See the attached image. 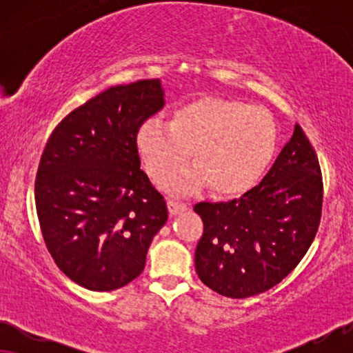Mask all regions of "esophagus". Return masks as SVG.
<instances>
[{"mask_svg":"<svg viewBox=\"0 0 353 353\" xmlns=\"http://www.w3.org/2000/svg\"><path fill=\"white\" fill-rule=\"evenodd\" d=\"M168 212H170V215H178L181 214V212H186L190 209V205L186 204V202H180V201H173L170 199L168 201Z\"/></svg>","mask_w":353,"mask_h":353,"instance_id":"34e87169","label":"esophagus"}]
</instances>
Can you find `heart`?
Listing matches in <instances>:
<instances>
[{
    "label": "heart",
    "mask_w": 353,
    "mask_h": 353,
    "mask_svg": "<svg viewBox=\"0 0 353 353\" xmlns=\"http://www.w3.org/2000/svg\"><path fill=\"white\" fill-rule=\"evenodd\" d=\"M137 149L149 175L162 180L190 159L194 170L167 181L173 191L204 185L221 196L252 190L278 149V127L267 109L207 96L175 109L170 122L148 119L138 127Z\"/></svg>",
    "instance_id": "1"
}]
</instances>
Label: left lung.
<instances>
[{
    "mask_svg": "<svg viewBox=\"0 0 353 353\" xmlns=\"http://www.w3.org/2000/svg\"><path fill=\"white\" fill-rule=\"evenodd\" d=\"M320 163L296 125L259 186L228 202H199L204 233L194 263L201 281L231 299L268 291L301 262L320 226Z\"/></svg>",
    "mask_w": 353,
    "mask_h": 353,
    "instance_id": "8db88e82",
    "label": "left lung"
}]
</instances>
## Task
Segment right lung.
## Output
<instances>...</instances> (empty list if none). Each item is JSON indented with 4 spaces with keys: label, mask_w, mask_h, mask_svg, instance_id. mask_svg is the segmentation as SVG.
Segmentation results:
<instances>
[{
    "label": "right lung",
    "mask_w": 353,
    "mask_h": 353,
    "mask_svg": "<svg viewBox=\"0 0 353 353\" xmlns=\"http://www.w3.org/2000/svg\"><path fill=\"white\" fill-rule=\"evenodd\" d=\"M162 108L159 79L110 86L72 110L41 154L35 204L43 239L61 272L90 291L139 276L168 219L137 149L138 127Z\"/></svg>",
    "instance_id": "obj_1"
}]
</instances>
